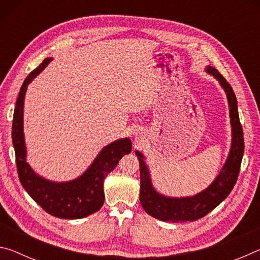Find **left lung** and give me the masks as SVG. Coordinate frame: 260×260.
Listing matches in <instances>:
<instances>
[{"label": "left lung", "instance_id": "obj_1", "mask_svg": "<svg viewBox=\"0 0 260 260\" xmlns=\"http://www.w3.org/2000/svg\"><path fill=\"white\" fill-rule=\"evenodd\" d=\"M206 72L212 74L226 91L233 134L230 155L214 181L205 190L192 197L174 199V197L160 195L152 187L143 155L135 151L140 162V202L148 214L162 221L186 222L203 218L230 195L239 178L241 161L244 152V138L239 111H237L236 96L230 83L218 72L217 69L208 67Z\"/></svg>", "mask_w": 260, "mask_h": 260}]
</instances>
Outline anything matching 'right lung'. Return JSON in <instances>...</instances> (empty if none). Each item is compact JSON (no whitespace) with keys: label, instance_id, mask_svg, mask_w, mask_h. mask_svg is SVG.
<instances>
[{"label":"right lung","instance_id":"1","mask_svg":"<svg viewBox=\"0 0 260 260\" xmlns=\"http://www.w3.org/2000/svg\"><path fill=\"white\" fill-rule=\"evenodd\" d=\"M51 58H46L25 79L16 102L12 120V143L21 186L41 208L60 219H80L98 212L104 203L103 182L116 169L120 158L132 151L129 139H121L104 147L93 164L81 177L68 182H52L41 178L26 162L23 131L24 99L28 83L45 69Z\"/></svg>","mask_w":260,"mask_h":260}]
</instances>
